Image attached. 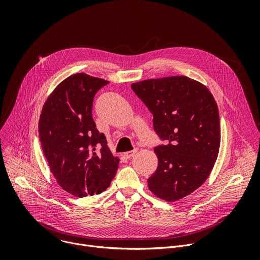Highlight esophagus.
Returning <instances> with one entry per match:
<instances>
[{"instance_id":"34e87169","label":"esophagus","mask_w":260,"mask_h":260,"mask_svg":"<svg viewBox=\"0 0 260 260\" xmlns=\"http://www.w3.org/2000/svg\"><path fill=\"white\" fill-rule=\"evenodd\" d=\"M139 151V149L138 148H135L134 150H131V151H127V152H125L123 155H124V157L125 158H131V157H133L137 152Z\"/></svg>"}]
</instances>
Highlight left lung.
I'll list each match as a JSON object with an SVG mask.
<instances>
[{"label": "left lung", "mask_w": 260, "mask_h": 260, "mask_svg": "<svg viewBox=\"0 0 260 260\" xmlns=\"http://www.w3.org/2000/svg\"><path fill=\"white\" fill-rule=\"evenodd\" d=\"M132 89L153 115V127L166 145L154 152L155 173L150 191L161 200L183 199L208 179L220 147L218 107L210 90L186 76L148 79Z\"/></svg>", "instance_id": "obj_1"}]
</instances>
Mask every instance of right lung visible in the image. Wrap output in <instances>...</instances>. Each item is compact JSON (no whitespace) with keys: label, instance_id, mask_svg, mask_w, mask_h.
I'll use <instances>...</instances> for the list:
<instances>
[{"label":"right lung","instance_id":"add662e5","mask_svg":"<svg viewBox=\"0 0 260 260\" xmlns=\"http://www.w3.org/2000/svg\"><path fill=\"white\" fill-rule=\"evenodd\" d=\"M109 81L84 73L71 75L49 95L39 120V137L50 171L60 186L75 197L100 194L116 175L104 134L95 127L92 102Z\"/></svg>","mask_w":260,"mask_h":260}]
</instances>
